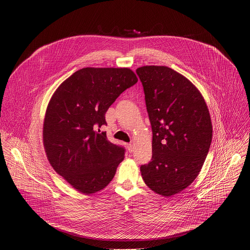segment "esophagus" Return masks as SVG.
I'll list each match as a JSON object with an SVG mask.
<instances>
[{
  "label": "esophagus",
  "instance_id": "34e87169",
  "mask_svg": "<svg viewBox=\"0 0 250 250\" xmlns=\"http://www.w3.org/2000/svg\"><path fill=\"white\" fill-rule=\"evenodd\" d=\"M127 150H128V152H129V153H131V152L133 151V146H132V145H130V144H129V145H127Z\"/></svg>",
  "mask_w": 250,
  "mask_h": 250
}]
</instances>
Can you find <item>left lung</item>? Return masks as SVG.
I'll return each instance as SVG.
<instances>
[{"mask_svg": "<svg viewBox=\"0 0 250 250\" xmlns=\"http://www.w3.org/2000/svg\"><path fill=\"white\" fill-rule=\"evenodd\" d=\"M152 129V157L140 166L155 193L170 197L197 178L208 155L212 127L206 102L183 75L166 66L136 69Z\"/></svg>", "mask_w": 250, "mask_h": 250, "instance_id": "8db88e82", "label": "left lung"}]
</instances>
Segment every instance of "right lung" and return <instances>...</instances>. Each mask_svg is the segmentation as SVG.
Masks as SVG:
<instances>
[{"label": "right lung", "instance_id": "right-lung-1", "mask_svg": "<svg viewBox=\"0 0 250 250\" xmlns=\"http://www.w3.org/2000/svg\"><path fill=\"white\" fill-rule=\"evenodd\" d=\"M137 82L128 68L80 69L53 94L43 125V144L53 169L73 188L93 194L108 185L125 149L100 127L110 105Z\"/></svg>", "mask_w": 250, "mask_h": 250}]
</instances>
